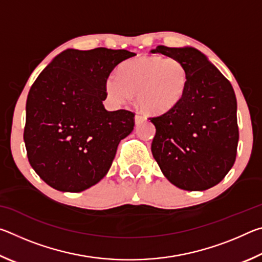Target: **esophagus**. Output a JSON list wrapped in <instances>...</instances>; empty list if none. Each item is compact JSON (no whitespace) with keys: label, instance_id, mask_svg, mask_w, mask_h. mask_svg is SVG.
I'll return each instance as SVG.
<instances>
[{"label":"esophagus","instance_id":"34e87169","mask_svg":"<svg viewBox=\"0 0 262 262\" xmlns=\"http://www.w3.org/2000/svg\"><path fill=\"white\" fill-rule=\"evenodd\" d=\"M142 120H143V117H142V115H140V114L135 115V123H136V125H137V123L142 122Z\"/></svg>","mask_w":262,"mask_h":262}]
</instances>
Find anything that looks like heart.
I'll use <instances>...</instances> for the list:
<instances>
[{"label":"heart","mask_w":262,"mask_h":262,"mask_svg":"<svg viewBox=\"0 0 262 262\" xmlns=\"http://www.w3.org/2000/svg\"><path fill=\"white\" fill-rule=\"evenodd\" d=\"M188 70L180 61L163 56H141L123 61L117 75H110L105 91L114 104H125L133 96L144 113L170 112L187 92Z\"/></svg>","instance_id":"heart-1"}]
</instances>
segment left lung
Returning <instances> with one entry per match:
<instances>
[{
    "label": "left lung",
    "instance_id": "1",
    "mask_svg": "<svg viewBox=\"0 0 262 262\" xmlns=\"http://www.w3.org/2000/svg\"><path fill=\"white\" fill-rule=\"evenodd\" d=\"M151 52L180 61L189 75L179 105L149 118L156 127L152 156L177 187L206 190L221 183L236 161L239 130L233 88L193 47L157 46Z\"/></svg>",
    "mask_w": 262,
    "mask_h": 262
}]
</instances>
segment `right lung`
<instances>
[{
	"label": "right lung",
	"instance_id": "add662e5",
	"mask_svg": "<svg viewBox=\"0 0 262 262\" xmlns=\"http://www.w3.org/2000/svg\"><path fill=\"white\" fill-rule=\"evenodd\" d=\"M135 53L98 47L66 50L31 86L24 142L40 178L61 192H82L104 178L118 145L134 129L135 113L106 111L105 82Z\"/></svg>",
	"mask_w": 262,
	"mask_h": 262
}]
</instances>
